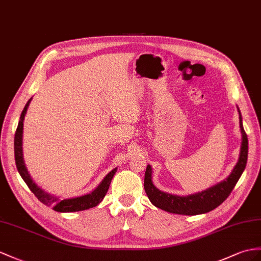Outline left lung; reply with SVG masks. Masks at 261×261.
I'll return each mask as SVG.
<instances>
[{
    "label": "left lung",
    "instance_id": "8db88e82",
    "mask_svg": "<svg viewBox=\"0 0 261 261\" xmlns=\"http://www.w3.org/2000/svg\"><path fill=\"white\" fill-rule=\"evenodd\" d=\"M239 113V126L241 132V146L239 158L233 167L230 175L226 179L216 184L215 186L209 187L202 192L187 195L178 196L162 192L152 184V169L150 165H147L145 171L144 188L146 195L148 196L150 202L157 208H161L165 212L177 215H200L212 212L213 209L217 208L222 204L227 197L230 195L233 187L236 186L241 174L244 173L248 158V138L243 126V117L241 113L237 107Z\"/></svg>",
    "mask_w": 261,
    "mask_h": 261
}]
</instances>
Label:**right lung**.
I'll use <instances>...</instances> for the list:
<instances>
[{"instance_id": "add662e5", "label": "right lung", "mask_w": 261, "mask_h": 261, "mask_svg": "<svg viewBox=\"0 0 261 261\" xmlns=\"http://www.w3.org/2000/svg\"><path fill=\"white\" fill-rule=\"evenodd\" d=\"M31 100L32 98L29 99V101L27 103V105H25L24 110L21 114V117H20V120H18V125L15 133V137H14L15 164H16L17 171L20 173L23 180L29 186L31 192L36 196L37 199H39L41 202H43L44 205L52 206L55 212L75 213V212L86 211V209L97 206L99 202L103 200L107 190H109L111 181L113 179L114 175H115V173L117 171V168H114L112 171H110V173L104 177V179L101 180V182L93 190L92 193L79 196V197H72V198H65V199H60L59 197H55L53 195L46 193L45 190L42 189L33 179H32V177L28 171V168L25 166L24 158H23V147H22L23 146V122H24L25 114L28 112Z\"/></svg>"}]
</instances>
